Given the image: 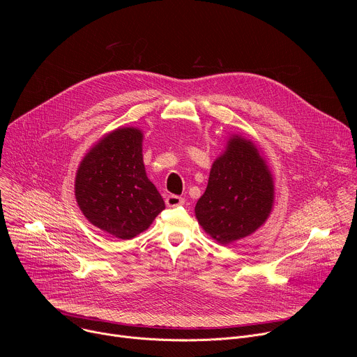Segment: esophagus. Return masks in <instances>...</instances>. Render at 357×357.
<instances>
[{
  "instance_id": "34e87169",
  "label": "esophagus",
  "mask_w": 357,
  "mask_h": 357,
  "mask_svg": "<svg viewBox=\"0 0 357 357\" xmlns=\"http://www.w3.org/2000/svg\"><path fill=\"white\" fill-rule=\"evenodd\" d=\"M165 203L167 206L169 208H175V206H181L185 203V199L181 197V196H176V195H169L167 199H165Z\"/></svg>"
}]
</instances>
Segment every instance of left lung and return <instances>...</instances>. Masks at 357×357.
<instances>
[{
	"label": "left lung",
	"instance_id": "8db88e82",
	"mask_svg": "<svg viewBox=\"0 0 357 357\" xmlns=\"http://www.w3.org/2000/svg\"><path fill=\"white\" fill-rule=\"evenodd\" d=\"M274 176L251 139L231 134L211 168L209 182L195 215L215 241L231 244L257 231L274 206Z\"/></svg>",
	"mask_w": 357,
	"mask_h": 357
}]
</instances>
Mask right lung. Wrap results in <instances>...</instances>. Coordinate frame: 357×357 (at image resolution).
<instances>
[{"label": "right lung", "mask_w": 357, "mask_h": 357, "mask_svg": "<svg viewBox=\"0 0 357 357\" xmlns=\"http://www.w3.org/2000/svg\"><path fill=\"white\" fill-rule=\"evenodd\" d=\"M142 139L137 127L105 134L83 157L75 178V196L84 218L120 240L146 230L165 209L145 172Z\"/></svg>", "instance_id": "right-lung-1"}]
</instances>
